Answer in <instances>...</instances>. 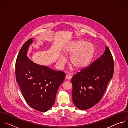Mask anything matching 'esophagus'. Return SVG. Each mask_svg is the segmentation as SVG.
<instances>
[{
	"mask_svg": "<svg viewBox=\"0 0 128 128\" xmlns=\"http://www.w3.org/2000/svg\"><path fill=\"white\" fill-rule=\"evenodd\" d=\"M66 79L70 80L71 78V76L70 74H67L66 76Z\"/></svg>",
	"mask_w": 128,
	"mask_h": 128,
	"instance_id": "obj_1",
	"label": "esophagus"
}]
</instances>
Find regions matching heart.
Instances as JSON below:
<instances>
[{
	"instance_id": "heart-1",
	"label": "heart",
	"mask_w": 128,
	"mask_h": 128,
	"mask_svg": "<svg viewBox=\"0 0 128 128\" xmlns=\"http://www.w3.org/2000/svg\"><path fill=\"white\" fill-rule=\"evenodd\" d=\"M95 52L94 45L84 40H78L71 42L66 48V53L72 56L71 65L76 69H82L86 66L93 59ZM59 61L64 64L65 59L61 57Z\"/></svg>"
}]
</instances>
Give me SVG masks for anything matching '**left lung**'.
<instances>
[{"instance_id":"left-lung-1","label":"left lung","mask_w":128,"mask_h":128,"mask_svg":"<svg viewBox=\"0 0 128 128\" xmlns=\"http://www.w3.org/2000/svg\"><path fill=\"white\" fill-rule=\"evenodd\" d=\"M114 71L113 57L106 46L100 58L72 78V97L76 106L86 110L97 104L103 97Z\"/></svg>"}]
</instances>
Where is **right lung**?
Instances as JSON below:
<instances>
[{
	"instance_id": "1",
	"label": "right lung",
	"mask_w": 128,
	"mask_h": 128,
	"mask_svg": "<svg viewBox=\"0 0 128 128\" xmlns=\"http://www.w3.org/2000/svg\"><path fill=\"white\" fill-rule=\"evenodd\" d=\"M32 42V38L27 40L18 54L16 78L27 104L35 110L46 112L54 104L65 74L63 71L54 70L31 61L27 56V52Z\"/></svg>"
}]
</instances>
